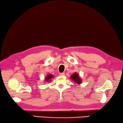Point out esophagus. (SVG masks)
<instances>
[{"label": "esophagus", "instance_id": "obj_1", "mask_svg": "<svg viewBox=\"0 0 123 123\" xmlns=\"http://www.w3.org/2000/svg\"><path fill=\"white\" fill-rule=\"evenodd\" d=\"M59 75L64 76V75H65V73H60L59 74Z\"/></svg>", "mask_w": 123, "mask_h": 123}]
</instances>
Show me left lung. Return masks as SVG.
Wrapping results in <instances>:
<instances>
[{"label":"left lung","instance_id":"left-lung-1","mask_svg":"<svg viewBox=\"0 0 123 123\" xmlns=\"http://www.w3.org/2000/svg\"><path fill=\"white\" fill-rule=\"evenodd\" d=\"M70 79H72L75 83H77L78 84H80L82 83V80L81 79L80 77L79 76V74L76 72L71 75Z\"/></svg>","mask_w":123,"mask_h":123}]
</instances>
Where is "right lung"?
<instances>
[{"mask_svg": "<svg viewBox=\"0 0 123 123\" xmlns=\"http://www.w3.org/2000/svg\"><path fill=\"white\" fill-rule=\"evenodd\" d=\"M53 78V75L52 74H48L46 77L45 78V81L46 82H49L51 79Z\"/></svg>", "mask_w": 123, "mask_h": 123, "instance_id": "add662e5", "label": "right lung"}]
</instances>
